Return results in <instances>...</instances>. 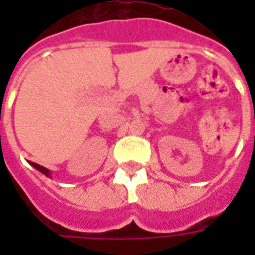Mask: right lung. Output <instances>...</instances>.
Instances as JSON below:
<instances>
[{"label":"right lung","mask_w":255,"mask_h":255,"mask_svg":"<svg viewBox=\"0 0 255 255\" xmlns=\"http://www.w3.org/2000/svg\"><path fill=\"white\" fill-rule=\"evenodd\" d=\"M31 164H32V166H34V168H36L38 171H41L42 173H43V175H46V176H49V171H47L46 168H43V166L38 165V164H35V162H31Z\"/></svg>","instance_id":"right-lung-1"}]
</instances>
